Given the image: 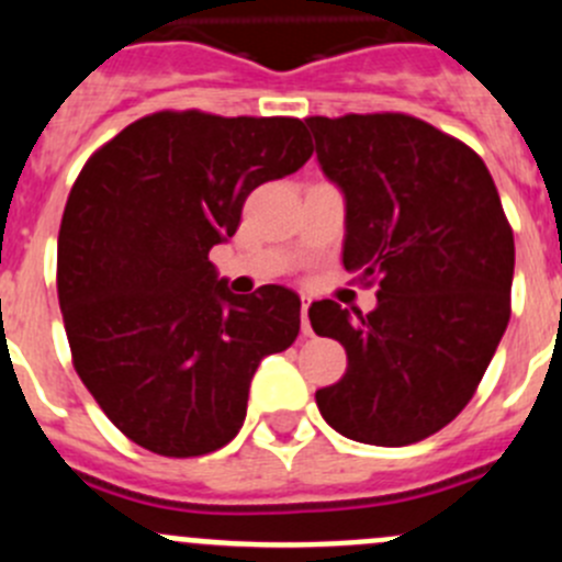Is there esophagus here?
I'll use <instances>...</instances> for the list:
<instances>
[{"instance_id":"esophagus-1","label":"esophagus","mask_w":562,"mask_h":562,"mask_svg":"<svg viewBox=\"0 0 562 562\" xmlns=\"http://www.w3.org/2000/svg\"><path fill=\"white\" fill-rule=\"evenodd\" d=\"M310 304H313V299L302 296V331H304V335H313V329H310V318H307Z\"/></svg>"}]
</instances>
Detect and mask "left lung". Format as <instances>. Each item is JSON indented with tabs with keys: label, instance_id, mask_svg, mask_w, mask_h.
<instances>
[{
	"label": "left lung",
	"instance_id": "left-lung-1",
	"mask_svg": "<svg viewBox=\"0 0 562 562\" xmlns=\"http://www.w3.org/2000/svg\"><path fill=\"white\" fill-rule=\"evenodd\" d=\"M324 176L346 198L342 266L379 282L375 310L310 307L346 375L315 392L353 442L403 448L470 403L510 318L514 231L481 156L412 114L307 117Z\"/></svg>",
	"mask_w": 562,
	"mask_h": 562
}]
</instances>
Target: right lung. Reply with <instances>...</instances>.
Instances as JSON below:
<instances>
[{
  "instance_id": "obj_1",
  "label": "right lung",
  "mask_w": 562,
  "mask_h": 562,
  "mask_svg": "<svg viewBox=\"0 0 562 562\" xmlns=\"http://www.w3.org/2000/svg\"><path fill=\"white\" fill-rule=\"evenodd\" d=\"M310 156L299 117L167 109L81 167L57 238L59 310L76 373L139 448L170 459L225 448L260 359L296 340V293H231L209 252L238 231L252 189Z\"/></svg>"
}]
</instances>
